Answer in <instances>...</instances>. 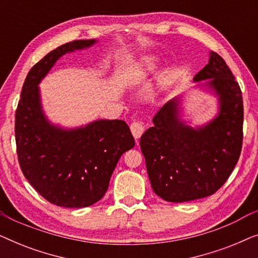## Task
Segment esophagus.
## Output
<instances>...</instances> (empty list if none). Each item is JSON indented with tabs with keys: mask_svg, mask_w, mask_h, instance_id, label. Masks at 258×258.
Segmentation results:
<instances>
[{
	"mask_svg": "<svg viewBox=\"0 0 258 258\" xmlns=\"http://www.w3.org/2000/svg\"><path fill=\"white\" fill-rule=\"evenodd\" d=\"M130 132H132L133 136L135 137V140H136V142H137L140 137L142 136V134L144 133L143 123L142 122H139V121L133 122L132 124H130Z\"/></svg>",
	"mask_w": 258,
	"mask_h": 258,
	"instance_id": "obj_1",
	"label": "esophagus"
}]
</instances>
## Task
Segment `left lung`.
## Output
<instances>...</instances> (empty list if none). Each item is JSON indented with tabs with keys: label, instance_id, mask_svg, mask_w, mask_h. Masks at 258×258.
Wrapping results in <instances>:
<instances>
[{
	"label": "left lung",
	"instance_id": "obj_1",
	"mask_svg": "<svg viewBox=\"0 0 258 258\" xmlns=\"http://www.w3.org/2000/svg\"><path fill=\"white\" fill-rule=\"evenodd\" d=\"M209 80L220 102L213 121L191 128L179 118V98L165 103L154 116V126L140 146L156 195L168 202H188L217 191L234 170L242 150L243 98L231 70L217 52L194 77Z\"/></svg>",
	"mask_w": 258,
	"mask_h": 258
}]
</instances>
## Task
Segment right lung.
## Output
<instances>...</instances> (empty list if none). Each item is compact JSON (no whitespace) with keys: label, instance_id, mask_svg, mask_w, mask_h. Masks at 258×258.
I'll list each match as a JSON object with an SVG mask.
<instances>
[{"label":"right lung","instance_id":"1","mask_svg":"<svg viewBox=\"0 0 258 258\" xmlns=\"http://www.w3.org/2000/svg\"><path fill=\"white\" fill-rule=\"evenodd\" d=\"M95 40H77L54 49L24 81L15 114V140L24 177L55 206L84 208L100 201L119 157L135 146L122 119H100L66 130L48 122L37 84L67 52L88 48Z\"/></svg>","mask_w":258,"mask_h":258}]
</instances>
